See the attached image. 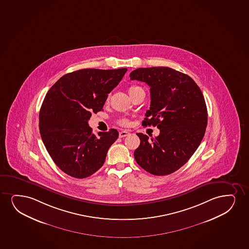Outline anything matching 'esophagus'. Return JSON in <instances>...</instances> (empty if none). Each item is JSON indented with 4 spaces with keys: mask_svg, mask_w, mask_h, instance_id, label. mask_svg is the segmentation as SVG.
Instances as JSON below:
<instances>
[{
    "mask_svg": "<svg viewBox=\"0 0 249 249\" xmlns=\"http://www.w3.org/2000/svg\"><path fill=\"white\" fill-rule=\"evenodd\" d=\"M129 131H127V130H122V131H120L119 136H120V138H123V137H125V136H129Z\"/></svg>",
    "mask_w": 249,
    "mask_h": 249,
    "instance_id": "obj_1",
    "label": "esophagus"
}]
</instances>
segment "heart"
<instances>
[{"label":"heart","instance_id":"heart-1","mask_svg":"<svg viewBox=\"0 0 249 249\" xmlns=\"http://www.w3.org/2000/svg\"><path fill=\"white\" fill-rule=\"evenodd\" d=\"M140 89L139 87H136V86H132V87H130L129 89V94H131L133 91H136V89ZM120 124H128V120H125V119H121V120H119L118 121Z\"/></svg>","mask_w":249,"mask_h":249}]
</instances>
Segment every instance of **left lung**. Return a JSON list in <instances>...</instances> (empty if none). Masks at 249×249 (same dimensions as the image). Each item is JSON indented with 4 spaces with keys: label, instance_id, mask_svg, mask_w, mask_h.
<instances>
[{
    "label": "left lung",
    "instance_id": "8db88e82",
    "mask_svg": "<svg viewBox=\"0 0 249 249\" xmlns=\"http://www.w3.org/2000/svg\"><path fill=\"white\" fill-rule=\"evenodd\" d=\"M129 76L151 88V107L142 124L160 129L151 140L136 134L141 140L134 152L136 162L156 176L174 173L192 157L205 136L208 113L201 90L190 76L169 67L138 68Z\"/></svg>",
    "mask_w": 249,
    "mask_h": 249
}]
</instances>
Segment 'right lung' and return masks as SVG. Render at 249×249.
<instances>
[{"instance_id": "1", "label": "right lung", "mask_w": 249, "mask_h": 249, "mask_svg": "<svg viewBox=\"0 0 249 249\" xmlns=\"http://www.w3.org/2000/svg\"><path fill=\"white\" fill-rule=\"evenodd\" d=\"M126 71L79 70L60 77L48 91L39 111V131L53 162L67 175L85 178L104 165L119 132L111 129L95 136L89 120L103 110Z\"/></svg>"}]
</instances>
